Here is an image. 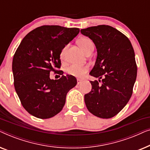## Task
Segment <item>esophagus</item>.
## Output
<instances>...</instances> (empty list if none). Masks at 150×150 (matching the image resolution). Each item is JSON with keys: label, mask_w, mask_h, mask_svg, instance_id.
<instances>
[{"label": "esophagus", "mask_w": 150, "mask_h": 150, "mask_svg": "<svg viewBox=\"0 0 150 150\" xmlns=\"http://www.w3.org/2000/svg\"><path fill=\"white\" fill-rule=\"evenodd\" d=\"M82 83H83V80L79 79H77V84H78V85H80V84Z\"/></svg>", "instance_id": "34e87169"}]
</instances>
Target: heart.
Returning <instances> with one entry per match:
<instances>
[{
	"label": "heart",
	"mask_w": 150,
	"mask_h": 150,
	"mask_svg": "<svg viewBox=\"0 0 150 150\" xmlns=\"http://www.w3.org/2000/svg\"><path fill=\"white\" fill-rule=\"evenodd\" d=\"M78 44L81 47L82 50L85 52V54H87L89 51L93 50V43L92 41L88 38H82L78 40ZM65 50L66 47H64L61 50L60 53V58L61 59H64ZM89 71V66L88 65H80L76 64L71 65L67 69V73L68 74L73 76L77 78H82L85 76L87 71Z\"/></svg>",
	"instance_id": "obj_1"
}]
</instances>
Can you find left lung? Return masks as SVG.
<instances>
[{"label":"left lung","instance_id":"1","mask_svg":"<svg viewBox=\"0 0 150 150\" xmlns=\"http://www.w3.org/2000/svg\"><path fill=\"white\" fill-rule=\"evenodd\" d=\"M81 33L89 37L97 49L89 74L101 82H90L92 89L85 95L86 106L95 116L111 118L123 109L132 94L137 74L134 49L126 35L110 26H91Z\"/></svg>","mask_w":150,"mask_h":150}]
</instances>
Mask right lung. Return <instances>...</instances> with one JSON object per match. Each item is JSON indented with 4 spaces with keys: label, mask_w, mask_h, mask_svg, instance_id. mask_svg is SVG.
Here are the masks:
<instances>
[{
    "label": "right lung",
    "mask_w": 150,
    "mask_h": 150,
    "mask_svg": "<svg viewBox=\"0 0 150 150\" xmlns=\"http://www.w3.org/2000/svg\"><path fill=\"white\" fill-rule=\"evenodd\" d=\"M78 28L44 25L26 35L12 62L14 87L26 111L40 119L52 117L62 110L67 92L77 84L73 76L50 79L60 68V53L78 34Z\"/></svg>",
    "instance_id": "right-lung-1"
}]
</instances>
